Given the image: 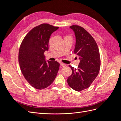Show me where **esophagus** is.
<instances>
[{
  "label": "esophagus",
  "mask_w": 121,
  "mask_h": 121,
  "mask_svg": "<svg viewBox=\"0 0 121 121\" xmlns=\"http://www.w3.org/2000/svg\"><path fill=\"white\" fill-rule=\"evenodd\" d=\"M60 65H61L62 67H64V66H66V64L63 63H60Z\"/></svg>",
  "instance_id": "esophagus-1"
}]
</instances>
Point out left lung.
<instances>
[{
	"mask_svg": "<svg viewBox=\"0 0 121 121\" xmlns=\"http://www.w3.org/2000/svg\"><path fill=\"white\" fill-rule=\"evenodd\" d=\"M69 28L74 32L76 44L74 53L80 60L77 69L71 66L72 74L67 78V83L73 90L80 91L89 88L97 76L100 67L99 48L91 35L79 26Z\"/></svg>",
	"mask_w": 121,
	"mask_h": 121,
	"instance_id": "left-lung-1",
	"label": "left lung"
}]
</instances>
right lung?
<instances>
[{"label": "right lung", "mask_w": 121, "mask_h": 121, "mask_svg": "<svg viewBox=\"0 0 121 121\" xmlns=\"http://www.w3.org/2000/svg\"><path fill=\"white\" fill-rule=\"evenodd\" d=\"M43 24L31 30L22 40L18 53V62L22 74L33 88L42 90L49 86L57 76L60 64L45 60L44 52L48 50L52 33L58 30Z\"/></svg>", "instance_id": "1"}]
</instances>
